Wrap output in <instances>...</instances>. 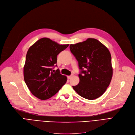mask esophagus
<instances>
[{
	"instance_id": "34e87169",
	"label": "esophagus",
	"mask_w": 135,
	"mask_h": 135,
	"mask_svg": "<svg viewBox=\"0 0 135 135\" xmlns=\"http://www.w3.org/2000/svg\"><path fill=\"white\" fill-rule=\"evenodd\" d=\"M71 77H72V75H69V76H67V78L68 79H70Z\"/></svg>"
}]
</instances>
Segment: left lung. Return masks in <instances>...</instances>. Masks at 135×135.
Wrapping results in <instances>:
<instances>
[{"label":"left lung","mask_w":135,"mask_h":135,"mask_svg":"<svg viewBox=\"0 0 135 135\" xmlns=\"http://www.w3.org/2000/svg\"><path fill=\"white\" fill-rule=\"evenodd\" d=\"M69 48L78 61L80 82L73 86L81 97L88 100L100 97L109 86L113 74L111 54L95 38L70 44Z\"/></svg>","instance_id":"8db88e82"}]
</instances>
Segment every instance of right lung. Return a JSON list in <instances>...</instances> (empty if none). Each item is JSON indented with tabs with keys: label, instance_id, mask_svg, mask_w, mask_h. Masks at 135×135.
Here are the masks:
<instances>
[{
	"label": "right lung",
	"instance_id": "add662e5",
	"mask_svg": "<svg viewBox=\"0 0 135 135\" xmlns=\"http://www.w3.org/2000/svg\"><path fill=\"white\" fill-rule=\"evenodd\" d=\"M69 44H59L48 38H42L31 46L26 53L24 79L31 93L41 100L54 95L67 81V77L55 72L57 56Z\"/></svg>",
	"mask_w": 135,
	"mask_h": 135
}]
</instances>
